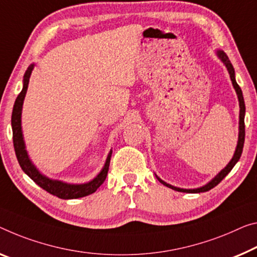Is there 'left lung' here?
<instances>
[{"instance_id": "left-lung-1", "label": "left lung", "mask_w": 257, "mask_h": 257, "mask_svg": "<svg viewBox=\"0 0 257 257\" xmlns=\"http://www.w3.org/2000/svg\"><path fill=\"white\" fill-rule=\"evenodd\" d=\"M216 55L217 57L219 58L220 61H222L223 64L225 65V68L227 69V72L230 74V78H231V81H232V85H233V88L236 93V96H238V101H239V108H240V111H239V136H238V144H236V147H235V152L233 154V157H232L231 161L228 162L226 167H225L223 170H220V172L217 173V175L212 178L209 183H207L206 185H203V186L201 187H197V188H180V187H176V186H172V185H170L168 183H165L164 180H162L159 176H156V178L159 179L160 183H162L164 185V186H167L171 189H175L177 192H184V193H201V192H208L210 191L211 188H214L215 186H217L220 181H222L225 177L228 175V172L231 171L232 169H233L234 165L236 164V162L239 161L240 156H241L242 154V148H243V144H244V113H246V106H244V101H243V95H242V90L241 88L239 87V85L236 84V80H235V72H234V69H233V65L231 64L230 60H228L227 55L224 53L223 50H217L216 51Z\"/></svg>"}]
</instances>
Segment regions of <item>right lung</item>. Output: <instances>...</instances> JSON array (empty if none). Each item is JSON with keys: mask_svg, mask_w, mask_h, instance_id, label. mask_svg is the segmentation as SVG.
<instances>
[{"mask_svg": "<svg viewBox=\"0 0 257 257\" xmlns=\"http://www.w3.org/2000/svg\"><path fill=\"white\" fill-rule=\"evenodd\" d=\"M34 66H35L34 63L33 64H31L29 68H27L25 74H24L23 89L22 92L19 93L17 98H16L14 109H13V116H11L14 147H15V152H16V156H17L18 163L21 165L23 171L25 172L35 184L39 185V186L45 189V191L50 193V194L60 197V199H63V200L79 199V197L87 196L95 192L96 189L104 183L106 175H108L110 159H111L112 151L109 152L103 168H102L101 171L97 173L95 178H93L92 180H89L88 183H85V184H70L62 180L51 179V178H48L47 176L42 175V173L39 171L38 168L33 164V162L31 161L29 154H27L25 141H24L23 130H22L23 103L27 92V87H29L30 77L31 74H32Z\"/></svg>", "mask_w": 257, "mask_h": 257, "instance_id": "1", "label": "right lung"}]
</instances>
